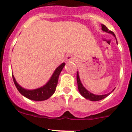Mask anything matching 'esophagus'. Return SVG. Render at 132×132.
Segmentation results:
<instances>
[{
	"label": "esophagus",
	"mask_w": 132,
	"mask_h": 132,
	"mask_svg": "<svg viewBox=\"0 0 132 132\" xmlns=\"http://www.w3.org/2000/svg\"><path fill=\"white\" fill-rule=\"evenodd\" d=\"M66 61H75V57L73 55H69L66 57Z\"/></svg>",
	"instance_id": "34e87169"
}]
</instances>
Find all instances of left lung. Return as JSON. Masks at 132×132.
I'll list each match as a JSON object with an SVG mask.
<instances>
[{"instance_id":"obj_1","label":"left lung","mask_w":132,"mask_h":132,"mask_svg":"<svg viewBox=\"0 0 132 132\" xmlns=\"http://www.w3.org/2000/svg\"><path fill=\"white\" fill-rule=\"evenodd\" d=\"M102 31H106V32H108V33H110L113 35V36L116 38V36L114 34V32L110 30H109L108 29L106 26L105 25H104V24H102ZM77 85H78V88H79V90L80 92V94L82 95L83 97H85V98L88 99L90 101H101L102 99L104 98L106 96H108L110 93H108V94H104V95H95V94H93V93H90L87 90L85 87L82 86V83L80 82V79H79V73H77Z\"/></svg>"}]
</instances>
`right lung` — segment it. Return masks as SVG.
I'll return each mask as SVG.
<instances>
[{"mask_svg":"<svg viewBox=\"0 0 132 132\" xmlns=\"http://www.w3.org/2000/svg\"><path fill=\"white\" fill-rule=\"evenodd\" d=\"M65 63H63L60 65L56 69L55 71L53 73V75L51 77L48 82L44 87L41 88H37L35 90H26L25 88L21 87L14 79V77L12 75V79H13L14 82L15 86L17 88L18 91L22 94L23 96L28 98L36 101H42L47 100L50 96L53 95V93L55 91V88L57 87L58 82V79L60 75V73L62 71L63 68L65 66Z\"/></svg>","mask_w":132,"mask_h":132,"instance_id":"obj_1","label":"right lung"}]
</instances>
